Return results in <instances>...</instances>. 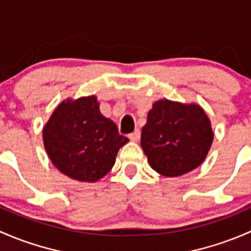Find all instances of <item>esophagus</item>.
<instances>
[{
	"label": "esophagus",
	"instance_id": "obj_1",
	"mask_svg": "<svg viewBox=\"0 0 251 251\" xmlns=\"http://www.w3.org/2000/svg\"><path fill=\"white\" fill-rule=\"evenodd\" d=\"M140 130H139V129H136V130H134L133 133H130L129 134V139H130L131 141H139L140 140Z\"/></svg>",
	"mask_w": 251,
	"mask_h": 251
}]
</instances>
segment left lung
<instances>
[{
	"mask_svg": "<svg viewBox=\"0 0 251 251\" xmlns=\"http://www.w3.org/2000/svg\"><path fill=\"white\" fill-rule=\"evenodd\" d=\"M213 138L210 121L200 105L162 99L147 113L141 147L152 169L174 177L203 163Z\"/></svg>",
	"mask_w": 251,
	"mask_h": 251,
	"instance_id": "obj_1",
	"label": "left lung"
}]
</instances>
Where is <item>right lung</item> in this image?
Listing matches in <instances>:
<instances>
[{"mask_svg":"<svg viewBox=\"0 0 251 251\" xmlns=\"http://www.w3.org/2000/svg\"><path fill=\"white\" fill-rule=\"evenodd\" d=\"M128 141L116 123L101 115L95 95L63 101L43 126V144L51 163L78 181L104 177Z\"/></svg>","mask_w":251,"mask_h":251,"instance_id":"1","label":"right lung"}]
</instances>
